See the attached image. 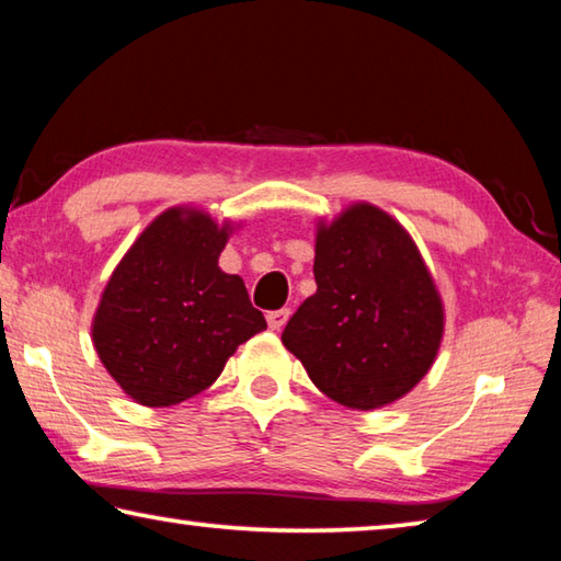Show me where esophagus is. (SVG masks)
Instances as JSON below:
<instances>
[{
	"instance_id": "34e87169",
	"label": "esophagus",
	"mask_w": 561,
	"mask_h": 561,
	"mask_svg": "<svg viewBox=\"0 0 561 561\" xmlns=\"http://www.w3.org/2000/svg\"><path fill=\"white\" fill-rule=\"evenodd\" d=\"M287 319H289V309H277L267 314V324L272 331H279L284 324H287Z\"/></svg>"
}]
</instances>
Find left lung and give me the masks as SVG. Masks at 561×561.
I'll list each match as a JSON object with an SVG mask.
<instances>
[{
    "label": "left lung",
    "mask_w": 561,
    "mask_h": 561,
    "mask_svg": "<svg viewBox=\"0 0 561 561\" xmlns=\"http://www.w3.org/2000/svg\"><path fill=\"white\" fill-rule=\"evenodd\" d=\"M314 279L282 344L331 401L354 411L401 401L431 371L445 331L438 284L413 237L371 203L319 217Z\"/></svg>",
    "instance_id": "8db88e82"
}]
</instances>
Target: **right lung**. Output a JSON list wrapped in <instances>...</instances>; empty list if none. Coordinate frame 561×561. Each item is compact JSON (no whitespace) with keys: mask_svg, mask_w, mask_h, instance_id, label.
<instances>
[{"mask_svg":"<svg viewBox=\"0 0 561 561\" xmlns=\"http://www.w3.org/2000/svg\"><path fill=\"white\" fill-rule=\"evenodd\" d=\"M242 222L195 205L160 213L128 247L101 291L93 348L121 391L170 408L217 381L237 346L267 329L220 252Z\"/></svg>","mask_w":561,"mask_h":561,"instance_id":"1","label":"right lung"}]
</instances>
